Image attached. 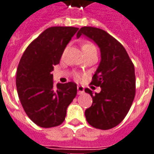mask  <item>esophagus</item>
<instances>
[{
    "mask_svg": "<svg viewBox=\"0 0 154 154\" xmlns=\"http://www.w3.org/2000/svg\"><path fill=\"white\" fill-rule=\"evenodd\" d=\"M83 92H84V88H83V86L77 85V94H82Z\"/></svg>",
    "mask_w": 154,
    "mask_h": 154,
    "instance_id": "34e87169",
    "label": "esophagus"
}]
</instances>
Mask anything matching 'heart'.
Wrapping results in <instances>:
<instances>
[{
  "label": "heart",
  "instance_id": "obj_1",
  "mask_svg": "<svg viewBox=\"0 0 154 154\" xmlns=\"http://www.w3.org/2000/svg\"><path fill=\"white\" fill-rule=\"evenodd\" d=\"M94 46L91 44V43H88V42H86V43H83L82 45V49L83 50V49H88V48H93Z\"/></svg>",
  "mask_w": 154,
  "mask_h": 154
}]
</instances>
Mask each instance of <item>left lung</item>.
Segmentation results:
<instances>
[{
	"label": "left lung",
	"mask_w": 154,
	"mask_h": 154,
	"mask_svg": "<svg viewBox=\"0 0 154 154\" xmlns=\"http://www.w3.org/2000/svg\"><path fill=\"white\" fill-rule=\"evenodd\" d=\"M82 35L93 41L100 51V62L91 83L101 90L94 94L89 88L84 89L93 99L85 117L94 128L109 130L119 125L130 111L135 94V67L123 45L106 31L84 26L77 37Z\"/></svg>",
	"instance_id": "8db88e82"
}]
</instances>
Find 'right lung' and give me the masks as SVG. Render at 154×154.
<instances>
[{
    "mask_svg": "<svg viewBox=\"0 0 154 154\" xmlns=\"http://www.w3.org/2000/svg\"><path fill=\"white\" fill-rule=\"evenodd\" d=\"M77 29L65 26L45 29L27 47L19 61L16 77L19 100L30 120L42 128L61 125L77 95L75 82H58L55 86L51 72Z\"/></svg>",
    "mask_w": 154,
    "mask_h": 154,
    "instance_id": "right-lung-1",
    "label": "right lung"
}]
</instances>
